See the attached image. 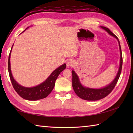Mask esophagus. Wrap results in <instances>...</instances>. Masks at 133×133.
I'll return each mask as SVG.
<instances>
[{"mask_svg":"<svg viewBox=\"0 0 133 133\" xmlns=\"http://www.w3.org/2000/svg\"><path fill=\"white\" fill-rule=\"evenodd\" d=\"M73 64H74V63H73V62L71 60H69L67 62V66L68 67L72 66Z\"/></svg>","mask_w":133,"mask_h":133,"instance_id":"esophagus-1","label":"esophagus"}]
</instances>
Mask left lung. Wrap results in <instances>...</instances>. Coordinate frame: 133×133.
I'll use <instances>...</instances> for the list:
<instances>
[{
    "label": "left lung",
    "mask_w": 133,
    "mask_h": 133,
    "mask_svg": "<svg viewBox=\"0 0 133 133\" xmlns=\"http://www.w3.org/2000/svg\"><path fill=\"white\" fill-rule=\"evenodd\" d=\"M103 29L106 30V31L108 32L110 35L114 36V37L118 39L117 37V36L114 34L111 31H110L108 28L105 27H101ZM119 42V46L120 49V53H121V59H120V66L119 70H118V74L116 76V77L114 79V80L112 82L109 84L108 86L104 87L102 89H92L90 88H87V87H83L81 84L79 80L78 77L77 75L76 74L74 71H72V87L74 89L75 94H77L79 97L83 99L84 100L87 101H97L101 99L106 96L108 95L110 92H111L112 90L114 89L115 85L117 83V82L119 79V78L120 77L121 71H122V63H123V59H122V51H121V47Z\"/></svg>",
    "instance_id": "8db88e82"
}]
</instances>
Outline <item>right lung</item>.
Returning <instances> with one entry per match:
<instances>
[{"label":"right lung","instance_id":"add662e5","mask_svg":"<svg viewBox=\"0 0 133 133\" xmlns=\"http://www.w3.org/2000/svg\"><path fill=\"white\" fill-rule=\"evenodd\" d=\"M12 46L11 47V50H12ZM11 51L10 52L9 56H8V69L10 80L11 81V83H12L14 89H15L16 92L22 98H23L24 99L29 101H36L47 97L50 94V92L52 91L54 87L56 79H57L59 74L63 70L66 69V64H63L60 67H59L58 69L54 70L51 73V74L50 75V77L44 82L39 84V85L34 87H25L21 86L17 83L14 80L12 74H11L10 68Z\"/></svg>","mask_w":133,"mask_h":133}]
</instances>
